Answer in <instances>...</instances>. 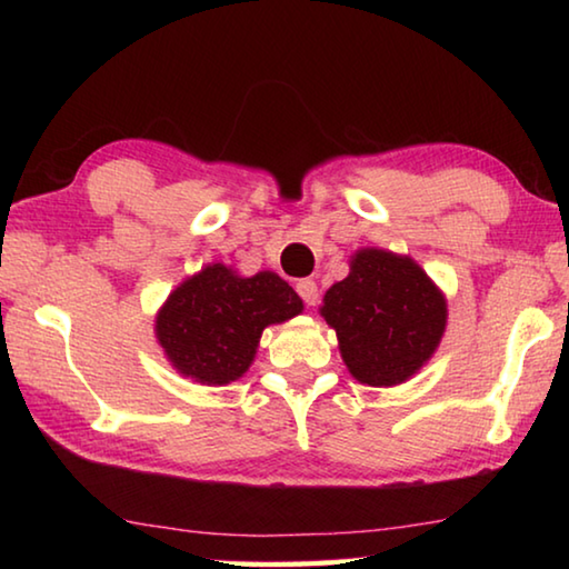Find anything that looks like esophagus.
Masks as SVG:
<instances>
[{"instance_id":"34e87169","label":"esophagus","mask_w":569,"mask_h":569,"mask_svg":"<svg viewBox=\"0 0 569 569\" xmlns=\"http://www.w3.org/2000/svg\"><path fill=\"white\" fill-rule=\"evenodd\" d=\"M296 291H298V296L303 298L306 306L319 303V286H316V281H311V278H303V281H298Z\"/></svg>"}]
</instances>
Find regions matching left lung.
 Here are the masks:
<instances>
[{"instance_id":"8db88e82","label":"left lung","mask_w":569,"mask_h":569,"mask_svg":"<svg viewBox=\"0 0 569 569\" xmlns=\"http://www.w3.org/2000/svg\"><path fill=\"white\" fill-rule=\"evenodd\" d=\"M319 313L341 359L366 387H399L419 373L447 331V296L409 256L359 248L349 276L323 293Z\"/></svg>"}]
</instances>
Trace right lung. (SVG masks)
<instances>
[{
	"label": "right lung",
	"instance_id": "obj_1",
	"mask_svg": "<svg viewBox=\"0 0 569 569\" xmlns=\"http://www.w3.org/2000/svg\"><path fill=\"white\" fill-rule=\"evenodd\" d=\"M303 311L281 276H240L233 266L208 263L172 288L156 313V339L182 379L226 387L250 369L261 336Z\"/></svg>",
	"mask_w": 569,
	"mask_h": 569
}]
</instances>
